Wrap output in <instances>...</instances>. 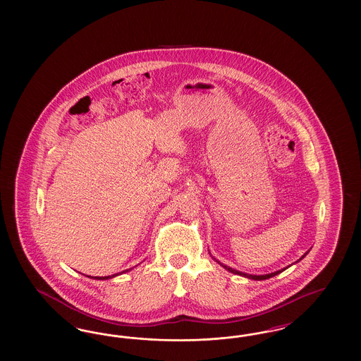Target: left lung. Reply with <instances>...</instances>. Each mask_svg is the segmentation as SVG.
<instances>
[{
	"instance_id": "obj_1",
	"label": "left lung",
	"mask_w": 361,
	"mask_h": 361,
	"mask_svg": "<svg viewBox=\"0 0 361 361\" xmlns=\"http://www.w3.org/2000/svg\"><path fill=\"white\" fill-rule=\"evenodd\" d=\"M307 255V253H306ZM305 255V256H306ZM303 256V257H305ZM302 257V258H303ZM218 261V259H216ZM219 262V261H218ZM221 264V262H219ZM222 267H224V269H227L228 272H231V274H235V275H240V276H245V277H249V279H253V280H265V279H269V277H274V276L279 275L280 272H283L284 269H281V271H276V272H274V274H268V275H247V274H242V272H238V271H235V269H233V268H230V267H226V265H224V264H221Z\"/></svg>"
}]
</instances>
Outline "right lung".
<instances>
[{
    "mask_svg": "<svg viewBox=\"0 0 361 361\" xmlns=\"http://www.w3.org/2000/svg\"><path fill=\"white\" fill-rule=\"evenodd\" d=\"M128 271V269H127ZM127 271H124V272H127ZM114 276L118 275H112V276H104V277H94V279H97V280H106V279H111V277H114ZM89 277V276H87Z\"/></svg>",
    "mask_w": 361,
    "mask_h": 361,
    "instance_id": "right-lung-1",
    "label": "right lung"
}]
</instances>
